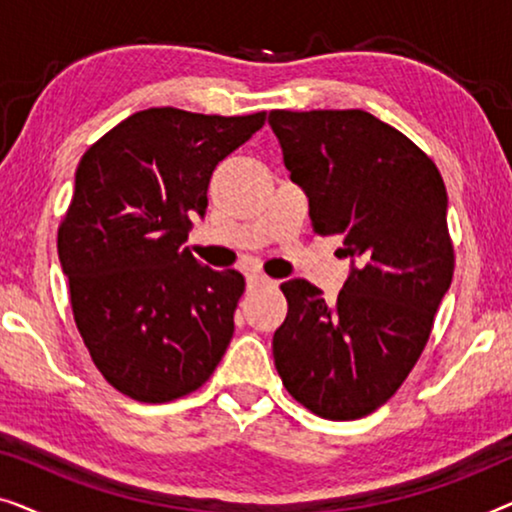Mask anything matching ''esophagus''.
I'll list each match as a JSON object with an SVG mask.
<instances>
[{
  "label": "esophagus",
  "mask_w": 512,
  "mask_h": 512,
  "mask_svg": "<svg viewBox=\"0 0 512 512\" xmlns=\"http://www.w3.org/2000/svg\"><path fill=\"white\" fill-rule=\"evenodd\" d=\"M247 284H249V289H258V286H270V284H275V282H272L270 277H265L263 272H249Z\"/></svg>",
  "instance_id": "esophagus-1"
}]
</instances>
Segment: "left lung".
<instances>
[{
    "label": "left lung",
    "mask_w": 512,
    "mask_h": 512,
    "mask_svg": "<svg viewBox=\"0 0 512 512\" xmlns=\"http://www.w3.org/2000/svg\"><path fill=\"white\" fill-rule=\"evenodd\" d=\"M268 123L310 200L314 233L340 235L352 258L335 303L305 279L282 284L289 314L272 338L275 368L314 415L366 417L415 368L452 284L443 177L368 111L275 109Z\"/></svg>",
    "instance_id": "left-lung-1"
}]
</instances>
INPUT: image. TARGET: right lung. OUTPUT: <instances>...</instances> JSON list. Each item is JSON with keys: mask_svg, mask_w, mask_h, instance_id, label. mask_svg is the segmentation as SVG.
<instances>
[{"mask_svg": "<svg viewBox=\"0 0 512 512\" xmlns=\"http://www.w3.org/2000/svg\"><path fill=\"white\" fill-rule=\"evenodd\" d=\"M265 111L205 116L137 111L83 153L58 228L76 328L111 387L167 403L209 380L235 331L237 270L216 272L188 247L214 167L261 130Z\"/></svg>", "mask_w": 512, "mask_h": 512, "instance_id": "add662e5", "label": "right lung"}]
</instances>
